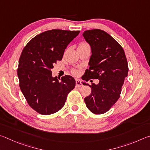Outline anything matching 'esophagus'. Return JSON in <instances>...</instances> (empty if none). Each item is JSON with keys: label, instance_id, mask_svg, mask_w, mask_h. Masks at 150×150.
<instances>
[{"label": "esophagus", "instance_id": "obj_1", "mask_svg": "<svg viewBox=\"0 0 150 150\" xmlns=\"http://www.w3.org/2000/svg\"><path fill=\"white\" fill-rule=\"evenodd\" d=\"M76 85L77 87H80V86H82V82H80V80H76Z\"/></svg>", "mask_w": 150, "mask_h": 150}]
</instances>
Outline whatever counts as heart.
<instances>
[{"mask_svg":"<svg viewBox=\"0 0 150 150\" xmlns=\"http://www.w3.org/2000/svg\"><path fill=\"white\" fill-rule=\"evenodd\" d=\"M83 44H85V43H80V45H83ZM74 73H76V71H74Z\"/></svg>","mask_w":150,"mask_h":150,"instance_id":"b5f03b06","label":"heart"}]
</instances>
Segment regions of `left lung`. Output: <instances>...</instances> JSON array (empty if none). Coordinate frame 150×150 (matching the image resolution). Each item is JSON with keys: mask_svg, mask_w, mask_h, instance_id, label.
<instances>
[{"mask_svg": "<svg viewBox=\"0 0 150 150\" xmlns=\"http://www.w3.org/2000/svg\"><path fill=\"white\" fill-rule=\"evenodd\" d=\"M83 36L91 49L90 68L84 74V80H99L98 84L83 83L91 88V94L85 98L84 101L93 113L103 114L120 98L125 78L128 76L127 57L120 45L105 31L87 30Z\"/></svg>", "mask_w": 150, "mask_h": 150, "instance_id": "8db88e82", "label": "left lung"}]
</instances>
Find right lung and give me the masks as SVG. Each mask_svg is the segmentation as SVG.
<instances>
[{"instance_id":"1","label":"right lung","mask_w":150,"mask_h":150,"mask_svg":"<svg viewBox=\"0 0 150 150\" xmlns=\"http://www.w3.org/2000/svg\"><path fill=\"white\" fill-rule=\"evenodd\" d=\"M80 31L51 30L31 39L23 48L17 70L20 88L28 103L38 113L48 115L64 105L76 81L65 75L60 80L51 69L61 60L65 49Z\"/></svg>"}]
</instances>
